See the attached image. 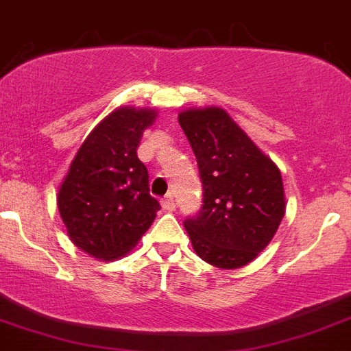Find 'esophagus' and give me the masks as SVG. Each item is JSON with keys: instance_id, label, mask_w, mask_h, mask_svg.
Listing matches in <instances>:
<instances>
[{"instance_id": "1", "label": "esophagus", "mask_w": 351, "mask_h": 351, "mask_svg": "<svg viewBox=\"0 0 351 351\" xmlns=\"http://www.w3.org/2000/svg\"><path fill=\"white\" fill-rule=\"evenodd\" d=\"M161 206H162V209L169 210V213H171V210H175L176 204H175V200H173V197L168 195V197H165V199L161 200Z\"/></svg>"}]
</instances>
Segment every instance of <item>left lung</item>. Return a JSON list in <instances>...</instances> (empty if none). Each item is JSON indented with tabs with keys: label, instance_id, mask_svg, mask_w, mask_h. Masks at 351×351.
<instances>
[{
	"label": "left lung",
	"instance_id": "obj_1",
	"mask_svg": "<svg viewBox=\"0 0 351 351\" xmlns=\"http://www.w3.org/2000/svg\"><path fill=\"white\" fill-rule=\"evenodd\" d=\"M204 186L199 216L185 219L195 254L219 269L250 264L280 228L287 209L281 171L217 106L178 114Z\"/></svg>",
	"mask_w": 351,
	"mask_h": 351
}]
</instances>
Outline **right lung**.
Listing matches in <instances>:
<instances>
[{
  "mask_svg": "<svg viewBox=\"0 0 351 351\" xmlns=\"http://www.w3.org/2000/svg\"><path fill=\"white\" fill-rule=\"evenodd\" d=\"M151 108L120 106L93 128L58 189V210L75 247L99 261L125 257L149 230L159 202L138 159Z\"/></svg>",
  "mask_w": 351,
  "mask_h": 351,
  "instance_id": "obj_1",
  "label": "right lung"
}]
</instances>
